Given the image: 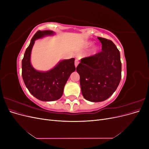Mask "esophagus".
<instances>
[{"label": "esophagus", "mask_w": 149, "mask_h": 149, "mask_svg": "<svg viewBox=\"0 0 149 149\" xmlns=\"http://www.w3.org/2000/svg\"><path fill=\"white\" fill-rule=\"evenodd\" d=\"M78 63H79V61H78L77 59H76L75 61H74V65H75V67H76V66H78Z\"/></svg>", "instance_id": "34e87169"}]
</instances>
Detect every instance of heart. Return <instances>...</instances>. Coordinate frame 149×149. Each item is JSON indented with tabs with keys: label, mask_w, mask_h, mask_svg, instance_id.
<instances>
[{
	"label": "heart",
	"mask_w": 149,
	"mask_h": 149,
	"mask_svg": "<svg viewBox=\"0 0 149 149\" xmlns=\"http://www.w3.org/2000/svg\"><path fill=\"white\" fill-rule=\"evenodd\" d=\"M92 45V42H87L85 44V47H89V46H90V45ZM97 50H98V48H97V47H93V49H91V53H92V54L96 53Z\"/></svg>",
	"instance_id": "heart-1"
}]
</instances>
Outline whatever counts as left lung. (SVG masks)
Masks as SVG:
<instances>
[{
  "label": "left lung",
  "mask_w": 149,
  "mask_h": 149,
  "mask_svg": "<svg viewBox=\"0 0 149 149\" xmlns=\"http://www.w3.org/2000/svg\"><path fill=\"white\" fill-rule=\"evenodd\" d=\"M97 38L102 43V52L82 58L76 67L83 96L91 102H101L109 98L118 87L121 79L119 49L111 40Z\"/></svg>",
  "instance_id": "1"
}]
</instances>
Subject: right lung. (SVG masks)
Returning <instances> with one entry per match:
<instances>
[{"mask_svg": "<svg viewBox=\"0 0 149 149\" xmlns=\"http://www.w3.org/2000/svg\"><path fill=\"white\" fill-rule=\"evenodd\" d=\"M55 34L52 30L38 31L26 49L22 61V75L29 92L38 100L43 101H53L60 99L70 74L76 70L74 58L61 60L47 71L35 70L30 62L31 49L36 40Z\"/></svg>", "mask_w": 149, "mask_h": 149, "instance_id": "right-lung-1", "label": "right lung"}]
</instances>
